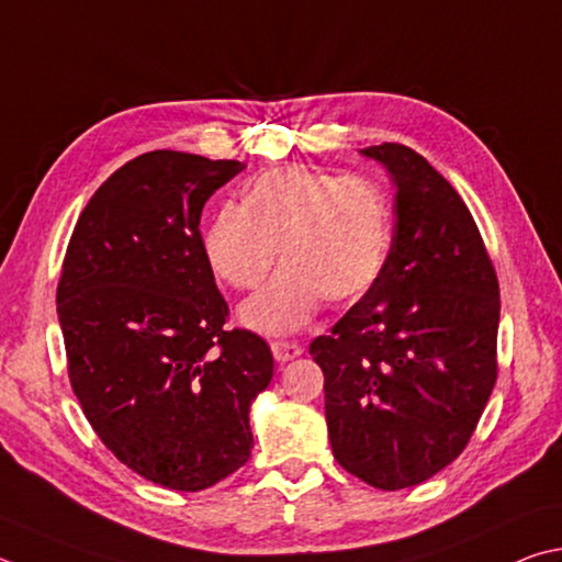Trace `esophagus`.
<instances>
[{"label":"esophagus","mask_w":562,"mask_h":562,"mask_svg":"<svg viewBox=\"0 0 562 562\" xmlns=\"http://www.w3.org/2000/svg\"><path fill=\"white\" fill-rule=\"evenodd\" d=\"M270 349H272V356L278 363H288L292 359H297V356H302V351H304L297 341H272Z\"/></svg>","instance_id":"34e87169"}]
</instances>
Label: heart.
Masks as SVG:
<instances>
[{
    "label": "heart",
    "mask_w": 562,
    "mask_h": 562,
    "mask_svg": "<svg viewBox=\"0 0 562 562\" xmlns=\"http://www.w3.org/2000/svg\"><path fill=\"white\" fill-rule=\"evenodd\" d=\"M218 280L252 290L278 252L284 268L240 307L260 334H290L326 300L344 307L369 292L391 248V213L381 191L359 177L310 167L268 171L250 183L243 206L223 203L201 236Z\"/></svg>",
    "instance_id": "heart-1"
}]
</instances>
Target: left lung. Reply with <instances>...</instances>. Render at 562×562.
<instances>
[{
  "label": "left lung",
  "mask_w": 562,
  "mask_h": 562,
  "mask_svg": "<svg viewBox=\"0 0 562 562\" xmlns=\"http://www.w3.org/2000/svg\"><path fill=\"white\" fill-rule=\"evenodd\" d=\"M395 187L393 243L373 288L316 336L336 462L383 492L462 454L496 383L498 280L462 196L397 142L361 149Z\"/></svg>",
  "instance_id": "obj_1"
}]
</instances>
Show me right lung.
<instances>
[{"label":"right lung","instance_id":"right-lung-1","mask_svg":"<svg viewBox=\"0 0 562 562\" xmlns=\"http://www.w3.org/2000/svg\"><path fill=\"white\" fill-rule=\"evenodd\" d=\"M243 169L171 149L127 161L80 213L56 290L88 423L122 464L175 492L248 462V413L274 369L258 334L226 329L201 248L203 203Z\"/></svg>","mask_w":562,"mask_h":562}]
</instances>
